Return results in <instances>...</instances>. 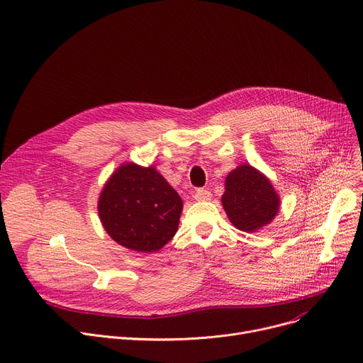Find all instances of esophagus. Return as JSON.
I'll list each match as a JSON object with an SVG mask.
<instances>
[{"label": "esophagus", "mask_w": 363, "mask_h": 363, "mask_svg": "<svg viewBox=\"0 0 363 363\" xmlns=\"http://www.w3.org/2000/svg\"><path fill=\"white\" fill-rule=\"evenodd\" d=\"M194 199L196 201H208V200H211V192L208 189L199 188V189L195 191V194H194Z\"/></svg>", "instance_id": "1"}]
</instances>
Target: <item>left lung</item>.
<instances>
[{
	"mask_svg": "<svg viewBox=\"0 0 363 363\" xmlns=\"http://www.w3.org/2000/svg\"><path fill=\"white\" fill-rule=\"evenodd\" d=\"M221 204L236 228L252 233L275 218L279 196L265 175L250 164H240L225 178Z\"/></svg>",
	"mask_w": 363,
	"mask_h": 363,
	"instance_id": "1",
	"label": "left lung"
}]
</instances>
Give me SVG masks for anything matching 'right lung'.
<instances>
[{
  "label": "right lung",
  "instance_id": "right-lung-1",
  "mask_svg": "<svg viewBox=\"0 0 363 363\" xmlns=\"http://www.w3.org/2000/svg\"><path fill=\"white\" fill-rule=\"evenodd\" d=\"M182 211L178 192L153 167L123 163L98 199V214L110 238L142 253L162 249L177 233Z\"/></svg>",
  "mask_w": 363,
  "mask_h": 363
}]
</instances>
